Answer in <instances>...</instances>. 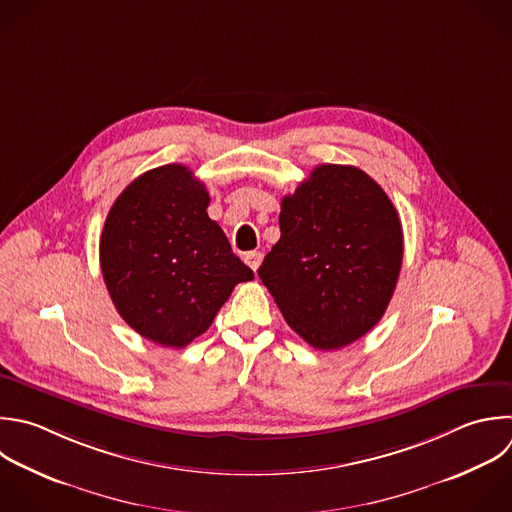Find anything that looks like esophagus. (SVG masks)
<instances>
[{
	"instance_id": "obj_1",
	"label": "esophagus",
	"mask_w": 512,
	"mask_h": 512,
	"mask_svg": "<svg viewBox=\"0 0 512 512\" xmlns=\"http://www.w3.org/2000/svg\"><path fill=\"white\" fill-rule=\"evenodd\" d=\"M244 262L256 272L258 268H260V264H262V254L260 252H248V254H244Z\"/></svg>"
}]
</instances>
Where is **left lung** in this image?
<instances>
[{
	"mask_svg": "<svg viewBox=\"0 0 512 512\" xmlns=\"http://www.w3.org/2000/svg\"><path fill=\"white\" fill-rule=\"evenodd\" d=\"M280 240L258 276L288 326L318 350L362 338L386 312L402 266V226L360 168L322 164L284 196Z\"/></svg>",
	"mask_w": 512,
	"mask_h": 512,
	"instance_id": "1",
	"label": "left lung"
}]
</instances>
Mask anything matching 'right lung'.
I'll list each match as a JSON object with an SVG mask.
<instances>
[{
  "label": "right lung",
  "mask_w": 512,
  "mask_h": 512,
  "mask_svg": "<svg viewBox=\"0 0 512 512\" xmlns=\"http://www.w3.org/2000/svg\"><path fill=\"white\" fill-rule=\"evenodd\" d=\"M206 186L182 164L138 176L114 202L100 266L120 316L144 338L184 348L254 272L208 216Z\"/></svg>",
  "instance_id": "right-lung-1"
}]
</instances>
